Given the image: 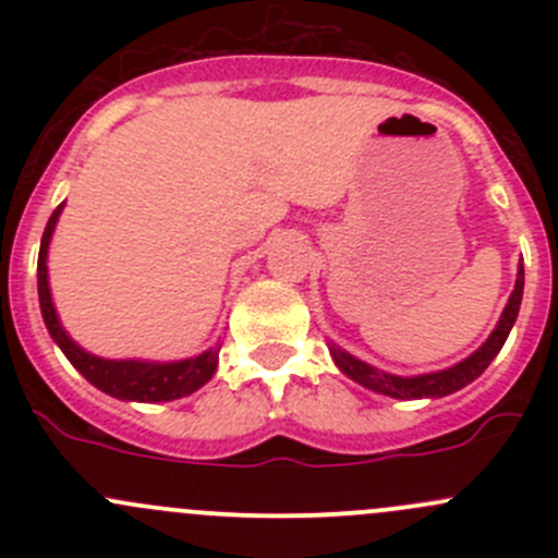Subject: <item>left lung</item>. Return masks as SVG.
<instances>
[{
	"mask_svg": "<svg viewBox=\"0 0 558 558\" xmlns=\"http://www.w3.org/2000/svg\"><path fill=\"white\" fill-rule=\"evenodd\" d=\"M521 296H523V264H519V278H515V289L510 294L508 305H505L502 315H499L497 326L488 335V340L477 348L475 353H470L466 359H461L459 364L448 369H437V373H426V375H391L384 373V369L373 367V364L362 362V359L351 356L348 351H342L340 345L329 342V353L335 359L337 369L342 375H348L351 380H356L359 386L369 388V391L386 393L391 399H440L448 397V393L459 391L466 384H472L475 378H481L483 369L494 362L499 351H502L505 340H508L510 329H513L515 318H519V307H521Z\"/></svg>",
	"mask_w": 558,
	"mask_h": 558,
	"instance_id": "8db88e82",
	"label": "left lung"
}]
</instances>
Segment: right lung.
<instances>
[{"mask_svg": "<svg viewBox=\"0 0 558 558\" xmlns=\"http://www.w3.org/2000/svg\"><path fill=\"white\" fill-rule=\"evenodd\" d=\"M64 202L48 218V227L43 232L37 258V294L43 320L48 326V335L53 337L56 345L61 348L72 367L83 375L99 391L110 397L123 399V402H172V399L189 397L196 388H202L218 369V351L221 345H213L202 351L199 356L180 359V362H145V359H102L97 353H88L86 348L77 345L66 329L61 326L59 313L53 307L48 283V247L53 229L59 223Z\"/></svg>", "mask_w": 558, "mask_h": 558, "instance_id": "1", "label": "right lung"}]
</instances>
